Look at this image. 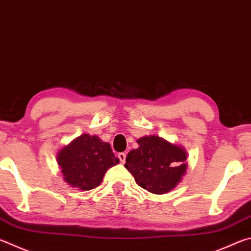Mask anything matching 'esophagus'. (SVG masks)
I'll return each mask as SVG.
<instances>
[{
    "label": "esophagus",
    "mask_w": 251,
    "mask_h": 251,
    "mask_svg": "<svg viewBox=\"0 0 251 251\" xmlns=\"http://www.w3.org/2000/svg\"><path fill=\"white\" fill-rule=\"evenodd\" d=\"M118 158H120L122 164H125V160H126V154H125V152H120V154H118Z\"/></svg>",
    "instance_id": "esophagus-1"
}]
</instances>
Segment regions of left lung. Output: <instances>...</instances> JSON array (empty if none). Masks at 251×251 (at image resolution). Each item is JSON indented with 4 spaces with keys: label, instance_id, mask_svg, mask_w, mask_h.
Listing matches in <instances>:
<instances>
[{
    "label": "left lung",
    "instance_id": "obj_1",
    "mask_svg": "<svg viewBox=\"0 0 251 251\" xmlns=\"http://www.w3.org/2000/svg\"><path fill=\"white\" fill-rule=\"evenodd\" d=\"M138 148L126 156L125 168L147 192L163 195L179 184L186 174L187 151L156 135L137 139Z\"/></svg>",
    "mask_w": 251,
    "mask_h": 251
}]
</instances>
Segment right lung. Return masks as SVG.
<instances>
[{"mask_svg":"<svg viewBox=\"0 0 251 251\" xmlns=\"http://www.w3.org/2000/svg\"><path fill=\"white\" fill-rule=\"evenodd\" d=\"M56 160L63 179L77 190L96 188L106 172L120 163L108 143L90 134H82L63 147Z\"/></svg>","mask_w":251,"mask_h":251,"instance_id":"obj_1","label":"right lung"}]
</instances>
